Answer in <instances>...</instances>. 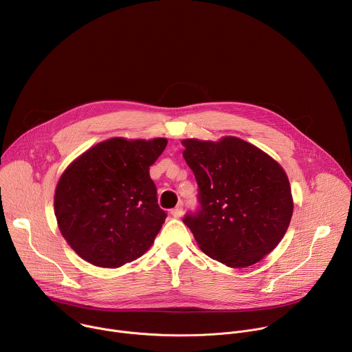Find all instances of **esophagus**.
<instances>
[{
	"instance_id": "1",
	"label": "esophagus",
	"mask_w": 352,
	"mask_h": 352,
	"mask_svg": "<svg viewBox=\"0 0 352 352\" xmlns=\"http://www.w3.org/2000/svg\"><path fill=\"white\" fill-rule=\"evenodd\" d=\"M182 213H184V206H182V205H178L177 208H174V209L171 210V214H173V217H175V219H179V217L182 216Z\"/></svg>"
}]
</instances>
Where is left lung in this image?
Wrapping results in <instances>:
<instances>
[{
	"instance_id": "left-lung-1",
	"label": "left lung",
	"mask_w": 352,
	"mask_h": 352,
	"mask_svg": "<svg viewBox=\"0 0 352 352\" xmlns=\"http://www.w3.org/2000/svg\"><path fill=\"white\" fill-rule=\"evenodd\" d=\"M182 144L199 202L184 223L199 248L228 267L258 263L278 245L291 221L287 174L269 155L239 138L185 139Z\"/></svg>"
}]
</instances>
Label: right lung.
Segmentation results:
<instances>
[{
	"label": "right lung",
	"instance_id": "1",
	"mask_svg": "<svg viewBox=\"0 0 352 352\" xmlns=\"http://www.w3.org/2000/svg\"><path fill=\"white\" fill-rule=\"evenodd\" d=\"M166 138H113L89 148L61 175L54 210L63 236L86 262L120 267L152 246L167 213L148 168Z\"/></svg>",
	"mask_w": 352,
	"mask_h": 352
}]
</instances>
